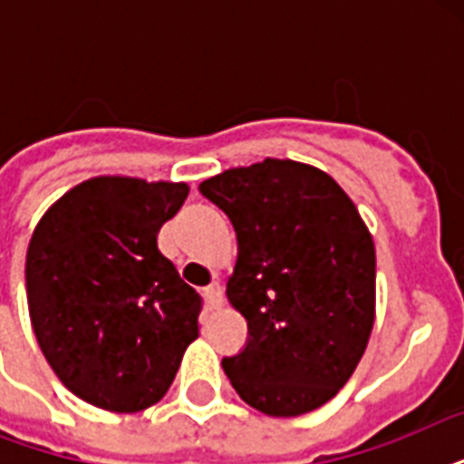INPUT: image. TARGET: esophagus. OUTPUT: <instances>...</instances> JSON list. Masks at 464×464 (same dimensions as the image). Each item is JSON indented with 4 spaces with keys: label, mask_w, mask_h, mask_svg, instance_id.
<instances>
[{
    "label": "esophagus",
    "mask_w": 464,
    "mask_h": 464,
    "mask_svg": "<svg viewBox=\"0 0 464 464\" xmlns=\"http://www.w3.org/2000/svg\"><path fill=\"white\" fill-rule=\"evenodd\" d=\"M202 296L207 301V308H218V305L224 304V289H221L218 282H211L207 289H202Z\"/></svg>",
    "instance_id": "1"
}]
</instances>
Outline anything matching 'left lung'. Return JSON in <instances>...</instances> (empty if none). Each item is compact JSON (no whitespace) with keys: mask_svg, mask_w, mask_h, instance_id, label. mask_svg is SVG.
<instances>
[{"mask_svg":"<svg viewBox=\"0 0 464 464\" xmlns=\"http://www.w3.org/2000/svg\"><path fill=\"white\" fill-rule=\"evenodd\" d=\"M231 218L238 260L226 294L247 320L226 375L255 410L298 417L337 395L366 352L375 315V247L330 175L265 159L199 185Z\"/></svg>","mask_w":464,"mask_h":464,"instance_id":"8db88e82","label":"left lung"}]
</instances>
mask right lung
I'll use <instances>...</instances> for the list:
<instances>
[{
  "instance_id": "obj_1",
  "label": "right lung",
  "mask_w": 464,
  "mask_h": 464,
  "mask_svg": "<svg viewBox=\"0 0 464 464\" xmlns=\"http://www.w3.org/2000/svg\"><path fill=\"white\" fill-rule=\"evenodd\" d=\"M185 182L91 178L45 211L25 255L40 349L83 402L132 414L156 404L197 339L202 298L156 246Z\"/></svg>"
}]
</instances>
